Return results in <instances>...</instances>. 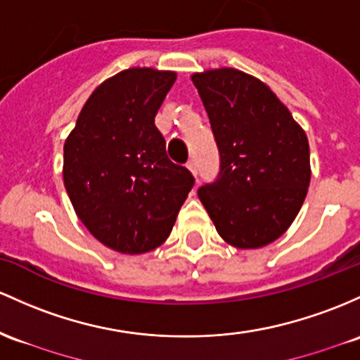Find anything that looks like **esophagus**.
<instances>
[{
    "mask_svg": "<svg viewBox=\"0 0 360 360\" xmlns=\"http://www.w3.org/2000/svg\"><path fill=\"white\" fill-rule=\"evenodd\" d=\"M186 165H188V169H189V171L193 172V176H196V174H198V169H196V162H195V160L191 159V160L188 162Z\"/></svg>",
    "mask_w": 360,
    "mask_h": 360,
    "instance_id": "1",
    "label": "esophagus"
}]
</instances>
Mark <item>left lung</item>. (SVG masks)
Returning a JSON list of instances; mask_svg holds the SVG:
<instances>
[{
  "mask_svg": "<svg viewBox=\"0 0 360 360\" xmlns=\"http://www.w3.org/2000/svg\"><path fill=\"white\" fill-rule=\"evenodd\" d=\"M219 147L220 171L198 196L225 243H274L301 210L311 181L309 143L289 109L258 78L234 68L195 73Z\"/></svg>",
  "mask_w": 360,
  "mask_h": 360,
  "instance_id": "8db88e82",
  "label": "left lung"
}]
</instances>
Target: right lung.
Segmentation results:
<instances>
[{
  "instance_id": "1",
  "label": "right lung",
  "mask_w": 360,
  "mask_h": 360,
  "mask_svg": "<svg viewBox=\"0 0 360 360\" xmlns=\"http://www.w3.org/2000/svg\"><path fill=\"white\" fill-rule=\"evenodd\" d=\"M174 71L129 68L94 90L65 141L63 179L78 219L124 255L159 248L195 184L169 160L155 114Z\"/></svg>"
}]
</instances>
